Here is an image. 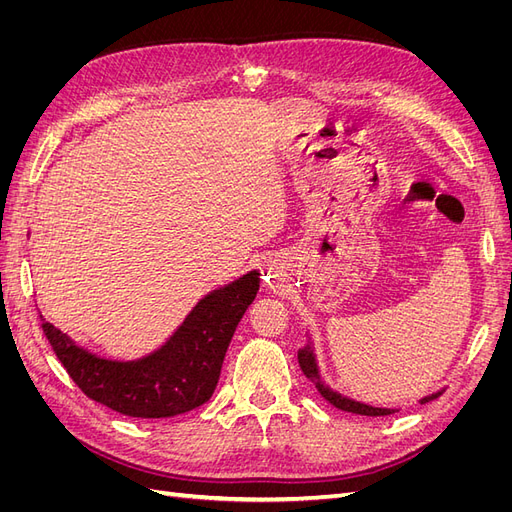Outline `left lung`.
<instances>
[{
    "label": "left lung",
    "instance_id": "left-lung-1",
    "mask_svg": "<svg viewBox=\"0 0 512 512\" xmlns=\"http://www.w3.org/2000/svg\"><path fill=\"white\" fill-rule=\"evenodd\" d=\"M299 365L303 369V374L307 380H312L316 384L318 393L329 401L331 406H335L337 410H344V412H352V414H363V416H384V414H393L395 410H389V408H374V406H367V404H361V401H354V399H348L344 395H339L335 391H331L327 384L322 382L320 374H318V365H316V359H314V352L312 348H303L299 350ZM440 397V393H433L429 397H423L421 404H427V401Z\"/></svg>",
    "mask_w": 512,
    "mask_h": 512
}]
</instances>
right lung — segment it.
I'll use <instances>...</instances> for the list:
<instances>
[{
    "mask_svg": "<svg viewBox=\"0 0 512 512\" xmlns=\"http://www.w3.org/2000/svg\"><path fill=\"white\" fill-rule=\"evenodd\" d=\"M256 271L209 292L168 342L138 361H108L76 346L42 320V331L76 386L98 404L134 418L190 412L213 395L224 354L245 309L256 299Z\"/></svg>",
    "mask_w": 512,
    "mask_h": 512,
    "instance_id": "add662e5",
    "label": "right lung"
}]
</instances>
